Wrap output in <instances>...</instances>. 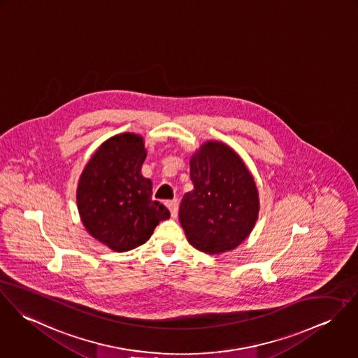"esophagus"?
<instances>
[{"label":"esophagus","instance_id":"obj_1","mask_svg":"<svg viewBox=\"0 0 358 358\" xmlns=\"http://www.w3.org/2000/svg\"><path fill=\"white\" fill-rule=\"evenodd\" d=\"M166 206L169 207L171 217H173V218H176V217H177V214H178V200H170V201H166Z\"/></svg>","mask_w":358,"mask_h":358}]
</instances>
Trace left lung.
<instances>
[{
    "mask_svg": "<svg viewBox=\"0 0 358 358\" xmlns=\"http://www.w3.org/2000/svg\"><path fill=\"white\" fill-rule=\"evenodd\" d=\"M194 191L180 206V222L188 241L206 254L240 245L255 227L259 194L238 152L222 141H204L189 159Z\"/></svg>",
    "mask_w": 358,
    "mask_h": 358,
    "instance_id": "8db88e82",
    "label": "left lung"
}]
</instances>
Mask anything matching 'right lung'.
Wrapping results in <instances>:
<instances>
[{"instance_id":"obj_1","label":"right lung","mask_w":358,"mask_h":358,"mask_svg":"<svg viewBox=\"0 0 358 358\" xmlns=\"http://www.w3.org/2000/svg\"><path fill=\"white\" fill-rule=\"evenodd\" d=\"M143 136L120 133L106 140L80 173L77 206L85 229L117 252L144 244L169 210L152 200V181L141 174Z\"/></svg>"}]
</instances>
